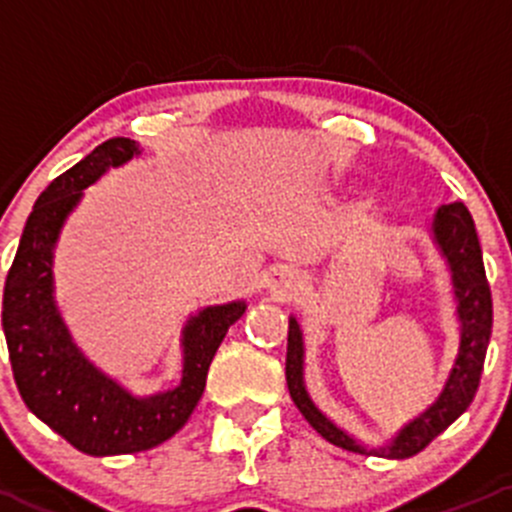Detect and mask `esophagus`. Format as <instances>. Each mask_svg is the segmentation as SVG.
Here are the masks:
<instances>
[{"mask_svg":"<svg viewBox=\"0 0 512 512\" xmlns=\"http://www.w3.org/2000/svg\"><path fill=\"white\" fill-rule=\"evenodd\" d=\"M299 285H302V282H299V275L297 272L287 270V267L275 270L270 275V280H267V287H270V294L275 299H292L294 294H297Z\"/></svg>","mask_w":512,"mask_h":512,"instance_id":"obj_1","label":"esophagus"}]
</instances>
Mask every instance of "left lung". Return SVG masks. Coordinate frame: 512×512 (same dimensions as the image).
I'll use <instances>...</instances> for the list:
<instances>
[{"instance_id": "8db88e82", "label": "left lung", "mask_w": 512, "mask_h": 512, "mask_svg": "<svg viewBox=\"0 0 512 512\" xmlns=\"http://www.w3.org/2000/svg\"><path fill=\"white\" fill-rule=\"evenodd\" d=\"M433 237H436L438 247H441L443 257L448 260L453 272V289H456L458 299V319H461V349H458L456 366H453L451 376L446 381V389L438 396L436 404L411 421L399 436L394 438L389 448H381L386 458H411L418 451L428 446L438 433L446 431L463 411L471 406L473 396H476L480 374H483L485 352H488L490 329H493V299H490V287L485 280L483 267V252H480V242L476 235V225H473L471 213L463 203H451L438 208L436 220H433ZM302 332H299L297 319H289V334H287V389L292 396L294 406L299 414L309 421V426L327 438L329 443L347 451L364 453V448L354 441L352 436L334 426L317 406L309 399L307 389L302 381Z\"/></svg>"}]
</instances>
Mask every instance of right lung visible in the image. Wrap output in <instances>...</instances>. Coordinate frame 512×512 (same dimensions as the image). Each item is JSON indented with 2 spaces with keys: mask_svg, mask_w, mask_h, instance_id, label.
I'll return each instance as SVG.
<instances>
[{
  "mask_svg": "<svg viewBox=\"0 0 512 512\" xmlns=\"http://www.w3.org/2000/svg\"><path fill=\"white\" fill-rule=\"evenodd\" d=\"M138 153L131 138H108L61 173L36 198L2 299V329L24 404L51 431L89 456H118L160 446L180 431L205 391L210 361L245 302L195 314L183 332V381L165 394L136 399L76 349L54 304L51 250L81 190L111 165Z\"/></svg>",
  "mask_w": 512,
  "mask_h": 512,
  "instance_id": "1",
  "label": "right lung"
}]
</instances>
